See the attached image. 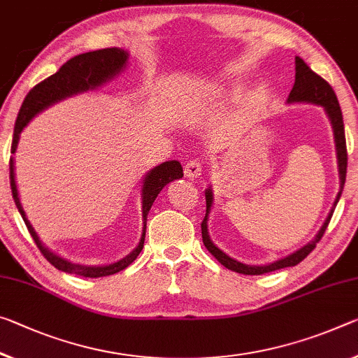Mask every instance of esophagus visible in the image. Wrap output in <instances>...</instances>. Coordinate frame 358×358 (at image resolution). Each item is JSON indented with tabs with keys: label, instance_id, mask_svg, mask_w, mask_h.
<instances>
[{
	"label": "esophagus",
	"instance_id": "obj_1",
	"mask_svg": "<svg viewBox=\"0 0 358 358\" xmlns=\"http://www.w3.org/2000/svg\"><path fill=\"white\" fill-rule=\"evenodd\" d=\"M202 175V164L197 159H191L185 166V177L189 180H194Z\"/></svg>",
	"mask_w": 358,
	"mask_h": 358
}]
</instances>
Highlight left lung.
Listing matches in <instances>:
<instances>
[{
    "label": "left lung",
    "mask_w": 358,
    "mask_h": 358,
    "mask_svg": "<svg viewBox=\"0 0 358 358\" xmlns=\"http://www.w3.org/2000/svg\"><path fill=\"white\" fill-rule=\"evenodd\" d=\"M294 65H296V73H294V84L290 95H288V103H296V101H306V103H314V105H322L325 108L328 117H330L331 126H333V132H334V143H336V155H338V167H339V180H341V186H339V192L334 199L333 207L328 213V217L325 220V223L322 224L320 231L317 232V236L312 239L308 245H304L303 248H299L298 252H294L288 257L282 258L275 263L266 264V266H250V264H243L239 263V261L232 259L228 257L224 252H221L220 248L215 245V243L210 241L208 232H207V221H208V213L212 210V203H213V194L212 189L206 191V201H207V212H206V218L201 223V229H202V241L203 245L207 247V250L217 258L224 268H228L234 272H239V274H245V275H259V274H266V272H272L282 268H290V266H296L298 263L308 257V255L314 250L317 243L325 234V229L328 228V223L333 217L334 208H336V203L341 197V192L345 183V172H348V148H345V135H344V122H343V113H341V106L338 103L336 94H334L333 87L328 84L325 79L322 76L317 75L310 70L308 64L299 57H294Z\"/></svg>",
    "instance_id": "obj_1"
}]
</instances>
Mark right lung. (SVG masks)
Listing matches in <instances>:
<instances>
[{"instance_id":"obj_1","label":"right lung","mask_w":358,"mask_h":358,"mask_svg":"<svg viewBox=\"0 0 358 358\" xmlns=\"http://www.w3.org/2000/svg\"><path fill=\"white\" fill-rule=\"evenodd\" d=\"M129 59V54L124 49L119 48H108L100 50H92V52L79 54L73 57L64 65L60 66V70L55 75L49 76L39 84H36L30 92L27 94L24 103L20 106L19 115L15 119L14 126V137H13V146H10V152H15L17 143H19V135L28 122L35 117L38 113L46 110L48 106L57 103V101L64 100L71 95L86 92V90L97 89L101 84L110 81L116 75L122 71V68L126 66ZM183 177V167L178 161H167L162 162L161 166L155 167L146 173L143 180V188H141V208H143V232H141L140 242L137 248L134 252H130L126 258L119 259L117 263L108 264V266H83L70 263L68 259L60 258L59 255H55L46 248L39 241L38 234L33 229L30 221L27 220V215L22 207L19 199V191H17L15 185V175H14V159H9V180H10V189H13V197L17 208L24 218L28 232H30L33 241H35L39 252L43 253V257L46 258L50 264L59 271L68 272V274H76L81 277H105L116 274V272L126 269L129 264H132L135 258L138 257L141 248L145 243V232H146V218H148L150 208L152 202L156 201L159 192L162 191L164 186L170 181L178 180Z\"/></svg>"}]
</instances>
